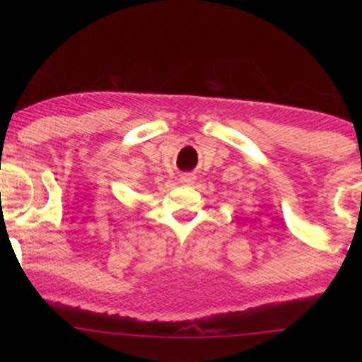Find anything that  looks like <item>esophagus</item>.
Masks as SVG:
<instances>
[{
  "label": "esophagus",
  "mask_w": 362,
  "mask_h": 362,
  "mask_svg": "<svg viewBox=\"0 0 362 362\" xmlns=\"http://www.w3.org/2000/svg\"><path fill=\"white\" fill-rule=\"evenodd\" d=\"M194 181V177H192L191 175H185L181 177V182H185V185H189V182Z\"/></svg>",
  "instance_id": "obj_1"
}]
</instances>
